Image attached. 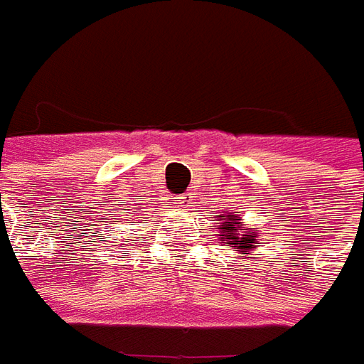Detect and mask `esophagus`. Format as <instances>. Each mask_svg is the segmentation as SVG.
<instances>
[{"label": "esophagus", "mask_w": 364, "mask_h": 364, "mask_svg": "<svg viewBox=\"0 0 364 364\" xmlns=\"http://www.w3.org/2000/svg\"><path fill=\"white\" fill-rule=\"evenodd\" d=\"M188 196H190V194H182V196H178V198H176V202H178V203H186V202H188Z\"/></svg>", "instance_id": "1"}]
</instances>
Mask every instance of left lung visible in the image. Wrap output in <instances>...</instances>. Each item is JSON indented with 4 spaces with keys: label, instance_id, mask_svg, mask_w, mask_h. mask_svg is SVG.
Returning <instances> with one entry per match:
<instances>
[{
    "label": "left lung",
    "instance_id": "left-lung-1",
    "mask_svg": "<svg viewBox=\"0 0 364 364\" xmlns=\"http://www.w3.org/2000/svg\"><path fill=\"white\" fill-rule=\"evenodd\" d=\"M213 221H219V223H221V225H218L219 243H225V241H228L229 245H233V247L241 249V251H251V249H255L257 235H255V233H251V235L241 233V231H243V223L237 221V215L221 213V215H218V219H213Z\"/></svg>",
    "mask_w": 364,
    "mask_h": 364
}]
</instances>
